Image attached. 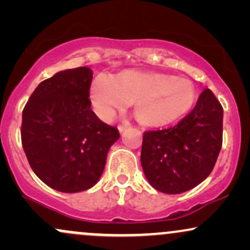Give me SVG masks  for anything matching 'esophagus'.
Instances as JSON below:
<instances>
[{
  "instance_id": "obj_1",
  "label": "esophagus",
  "mask_w": 250,
  "mask_h": 250,
  "mask_svg": "<svg viewBox=\"0 0 250 250\" xmlns=\"http://www.w3.org/2000/svg\"><path fill=\"white\" fill-rule=\"evenodd\" d=\"M128 127H129V123H125V125H119V131H120V133H123V131H125Z\"/></svg>"
}]
</instances>
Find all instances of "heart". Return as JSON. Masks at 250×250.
I'll return each mask as SVG.
<instances>
[{
    "label": "heart",
    "mask_w": 250,
    "mask_h": 250,
    "mask_svg": "<svg viewBox=\"0 0 250 250\" xmlns=\"http://www.w3.org/2000/svg\"><path fill=\"white\" fill-rule=\"evenodd\" d=\"M89 97L95 113L105 121L134 102L137 121L145 127L161 128L187 115L196 91L187 80L169 74L125 70L114 79L95 77Z\"/></svg>",
    "instance_id": "1"
}]
</instances>
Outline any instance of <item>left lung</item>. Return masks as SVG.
Instances as JSON below:
<instances>
[{
	"label": "left lung",
	"instance_id": "obj_1",
	"mask_svg": "<svg viewBox=\"0 0 250 250\" xmlns=\"http://www.w3.org/2000/svg\"><path fill=\"white\" fill-rule=\"evenodd\" d=\"M222 105L210 89H205L176 125L145 131L141 165L151 187L181 194L207 179L222 147Z\"/></svg>",
	"mask_w": 250,
	"mask_h": 250
}]
</instances>
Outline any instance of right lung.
<instances>
[{
	"label": "right lung",
	"mask_w": 250,
	"mask_h": 250,
	"mask_svg": "<svg viewBox=\"0 0 250 250\" xmlns=\"http://www.w3.org/2000/svg\"><path fill=\"white\" fill-rule=\"evenodd\" d=\"M91 80L88 67L59 71L37 85L22 113L28 162L42 182L62 193L94 187L120 137L91 110Z\"/></svg>",
	"instance_id": "right-lung-1"
}]
</instances>
